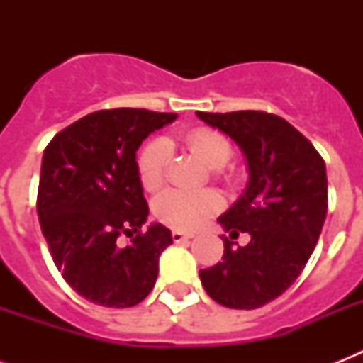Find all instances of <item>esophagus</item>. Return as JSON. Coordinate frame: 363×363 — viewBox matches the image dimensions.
<instances>
[{"label": "esophagus", "instance_id": "esophagus-1", "mask_svg": "<svg viewBox=\"0 0 363 363\" xmlns=\"http://www.w3.org/2000/svg\"><path fill=\"white\" fill-rule=\"evenodd\" d=\"M171 238H173V241L175 242H188L190 239L194 238L192 233H184V232H179V230H175V232L171 233Z\"/></svg>", "mask_w": 363, "mask_h": 363}]
</instances>
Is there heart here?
Here are the masks:
<instances>
[{
    "instance_id": "heart-1",
    "label": "heart",
    "mask_w": 363,
    "mask_h": 363,
    "mask_svg": "<svg viewBox=\"0 0 363 363\" xmlns=\"http://www.w3.org/2000/svg\"><path fill=\"white\" fill-rule=\"evenodd\" d=\"M186 143L198 158L209 167H224L232 158V145L226 137L213 130H194ZM171 162V145L167 139H154L143 148L137 169L141 184L154 192L164 184ZM224 207V198L216 190H167L154 201V216L165 226L192 232L203 226L211 216Z\"/></svg>"
}]
</instances>
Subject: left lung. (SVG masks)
<instances>
[{"label":"left lung","mask_w":363,"mask_h":363,"mask_svg":"<svg viewBox=\"0 0 363 363\" xmlns=\"http://www.w3.org/2000/svg\"><path fill=\"white\" fill-rule=\"evenodd\" d=\"M238 143L245 154V192L218 218L230 238L247 232V247L222 235V262L199 271L205 292L230 309H258L286 292L303 271L328 213L326 164L292 124L264 111L196 113Z\"/></svg>","instance_id":"left-lung-1"}]
</instances>
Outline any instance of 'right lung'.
<instances>
[{
  "mask_svg": "<svg viewBox=\"0 0 363 363\" xmlns=\"http://www.w3.org/2000/svg\"><path fill=\"white\" fill-rule=\"evenodd\" d=\"M175 113H90L54 135L43 152L37 215L54 264L79 296L104 307H133L154 288L160 254L173 242L150 224L135 152ZM121 235L131 237L128 247Z\"/></svg>",
  "mask_w": 363,
  "mask_h": 363,
  "instance_id": "right-lung-1",
  "label": "right lung"
}]
</instances>
